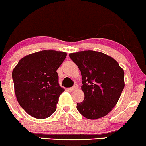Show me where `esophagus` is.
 <instances>
[{"instance_id":"34e87169","label":"esophagus","mask_w":146,"mask_h":146,"mask_svg":"<svg viewBox=\"0 0 146 146\" xmlns=\"http://www.w3.org/2000/svg\"><path fill=\"white\" fill-rule=\"evenodd\" d=\"M78 88H79V86H78L77 84H75V85L72 88H70V90H71L72 91H73V90H76V89H78Z\"/></svg>"}]
</instances>
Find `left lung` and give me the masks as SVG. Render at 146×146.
Masks as SVG:
<instances>
[{
    "mask_svg": "<svg viewBox=\"0 0 146 146\" xmlns=\"http://www.w3.org/2000/svg\"><path fill=\"white\" fill-rule=\"evenodd\" d=\"M82 76L84 100L76 109L83 116L95 120L107 115L116 105L125 87L124 70L111 56L94 51L69 54Z\"/></svg>",
    "mask_w": 146,
    "mask_h": 146,
    "instance_id": "obj_1",
    "label": "left lung"
}]
</instances>
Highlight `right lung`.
<instances>
[{"label":"right lung","mask_w":146,"mask_h":146,"mask_svg":"<svg viewBox=\"0 0 146 146\" xmlns=\"http://www.w3.org/2000/svg\"><path fill=\"white\" fill-rule=\"evenodd\" d=\"M66 56L62 51L44 50L24 56L12 70L17 101L32 117L44 119L56 111L65 91L56 71Z\"/></svg>","instance_id":"obj_1"}]
</instances>
